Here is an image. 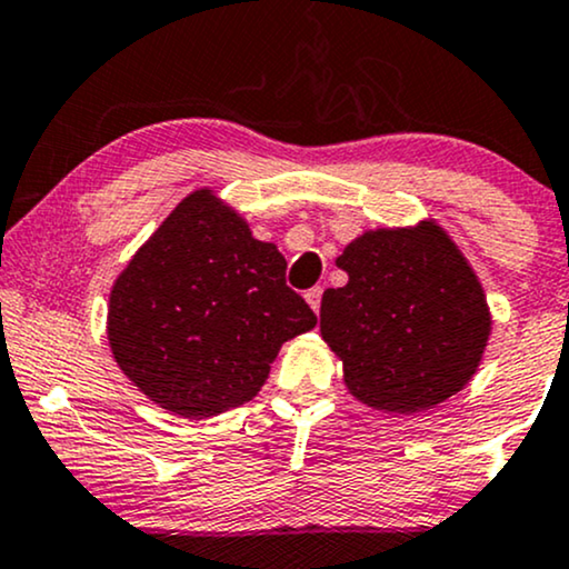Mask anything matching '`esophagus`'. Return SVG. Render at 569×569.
<instances>
[{
  "instance_id": "34e87169",
  "label": "esophagus",
  "mask_w": 569,
  "mask_h": 569,
  "mask_svg": "<svg viewBox=\"0 0 569 569\" xmlns=\"http://www.w3.org/2000/svg\"><path fill=\"white\" fill-rule=\"evenodd\" d=\"M321 297H323V289L321 286H312V289H307L305 291V299H307V305L312 307V310H321Z\"/></svg>"
}]
</instances>
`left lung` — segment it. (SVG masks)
I'll list each match as a JSON object with an SVG mask.
<instances>
[{
    "mask_svg": "<svg viewBox=\"0 0 569 569\" xmlns=\"http://www.w3.org/2000/svg\"><path fill=\"white\" fill-rule=\"evenodd\" d=\"M342 289L321 299V337L361 403L411 415L473 380L492 316L479 276L433 219L377 227L337 257Z\"/></svg>",
    "mask_w": 569,
    "mask_h": 569,
    "instance_id": "left-lung-1",
    "label": "left lung"
}]
</instances>
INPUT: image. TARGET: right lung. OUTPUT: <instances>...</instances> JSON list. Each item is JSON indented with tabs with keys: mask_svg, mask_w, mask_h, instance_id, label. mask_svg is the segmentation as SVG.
<instances>
[{
	"mask_svg": "<svg viewBox=\"0 0 569 569\" xmlns=\"http://www.w3.org/2000/svg\"><path fill=\"white\" fill-rule=\"evenodd\" d=\"M318 323L286 286V259L213 192L194 189L133 253L109 293L117 367L149 401L189 420L262 390L280 345Z\"/></svg>",
	"mask_w": 569,
	"mask_h": 569,
	"instance_id": "right-lung-1",
	"label": "right lung"
}]
</instances>
